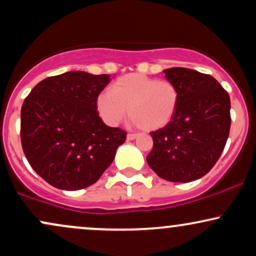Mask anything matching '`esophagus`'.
I'll return each mask as SVG.
<instances>
[{"instance_id": "obj_1", "label": "esophagus", "mask_w": 256, "mask_h": 256, "mask_svg": "<svg viewBox=\"0 0 256 256\" xmlns=\"http://www.w3.org/2000/svg\"><path fill=\"white\" fill-rule=\"evenodd\" d=\"M126 138H128V140H134V138H137V134H128Z\"/></svg>"}]
</instances>
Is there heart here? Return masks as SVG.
<instances>
[{
	"label": "heart",
	"mask_w": 256,
	"mask_h": 256,
	"mask_svg": "<svg viewBox=\"0 0 256 256\" xmlns=\"http://www.w3.org/2000/svg\"><path fill=\"white\" fill-rule=\"evenodd\" d=\"M178 100V89L171 82L134 73L119 78L112 85V91L100 94L98 110L110 126L118 125L128 110L132 125L144 131H155L171 122Z\"/></svg>",
	"instance_id": "obj_1"
}]
</instances>
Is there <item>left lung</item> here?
<instances>
[{
	"mask_svg": "<svg viewBox=\"0 0 256 256\" xmlns=\"http://www.w3.org/2000/svg\"><path fill=\"white\" fill-rule=\"evenodd\" d=\"M179 92L165 128L152 132L146 162L160 178L189 183L204 177L222 155L231 126L230 96L212 76L183 67L164 71Z\"/></svg>",
	"mask_w": 256,
	"mask_h": 256,
	"instance_id": "obj_1",
	"label": "left lung"
}]
</instances>
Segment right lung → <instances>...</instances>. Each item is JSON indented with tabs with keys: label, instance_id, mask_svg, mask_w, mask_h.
Returning a JSON list of instances; mask_svg holds the SVG:
<instances>
[{
	"label": "right lung",
	"instance_id": "right-lung-1",
	"mask_svg": "<svg viewBox=\"0 0 256 256\" xmlns=\"http://www.w3.org/2000/svg\"><path fill=\"white\" fill-rule=\"evenodd\" d=\"M110 76L71 71L40 82L20 116L22 150L37 174L61 190L84 189L110 167L126 132L110 128L98 98Z\"/></svg>",
	"mask_w": 256,
	"mask_h": 256
}]
</instances>
